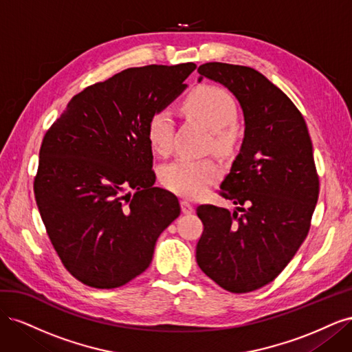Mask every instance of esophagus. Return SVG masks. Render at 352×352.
Here are the masks:
<instances>
[{"instance_id": "esophagus-1", "label": "esophagus", "mask_w": 352, "mask_h": 352, "mask_svg": "<svg viewBox=\"0 0 352 352\" xmlns=\"http://www.w3.org/2000/svg\"><path fill=\"white\" fill-rule=\"evenodd\" d=\"M180 207H182V212H184V214H190V212L194 211L192 204H190V202L186 201V199L180 201Z\"/></svg>"}]
</instances>
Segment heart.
I'll return each instance as SVG.
<instances>
[{"instance_id": "b5f03b06", "label": "heart", "mask_w": 352, "mask_h": 352, "mask_svg": "<svg viewBox=\"0 0 352 352\" xmlns=\"http://www.w3.org/2000/svg\"><path fill=\"white\" fill-rule=\"evenodd\" d=\"M184 107L210 129V142L216 151H233L239 142L241 129L236 123V102L228 91L204 85L188 95ZM146 135L157 153H168L173 135V119L168 110L160 109L153 113L148 122ZM219 175L220 164L216 160L179 157L163 167L162 179L173 192L194 198L204 192Z\"/></svg>"}]
</instances>
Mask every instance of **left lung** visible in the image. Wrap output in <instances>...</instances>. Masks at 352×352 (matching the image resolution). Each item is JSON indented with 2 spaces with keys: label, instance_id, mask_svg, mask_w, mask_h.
<instances>
[{
  "label": "left lung",
  "instance_id": "left-lung-1",
  "mask_svg": "<svg viewBox=\"0 0 352 352\" xmlns=\"http://www.w3.org/2000/svg\"><path fill=\"white\" fill-rule=\"evenodd\" d=\"M198 73L238 98L245 136L220 185L241 214L197 207L204 230L195 257L223 289L251 292L278 278L310 230L320 188L311 138L295 104L260 72L214 61Z\"/></svg>",
  "mask_w": 352,
  "mask_h": 352
}]
</instances>
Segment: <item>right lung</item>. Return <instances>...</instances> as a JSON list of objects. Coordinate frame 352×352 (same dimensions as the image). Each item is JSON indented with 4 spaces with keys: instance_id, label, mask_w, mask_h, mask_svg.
I'll return each mask as SVG.
<instances>
[{
    "instance_id": "right-lung-1",
    "label": "right lung",
    "mask_w": 352,
    "mask_h": 352,
    "mask_svg": "<svg viewBox=\"0 0 352 352\" xmlns=\"http://www.w3.org/2000/svg\"><path fill=\"white\" fill-rule=\"evenodd\" d=\"M195 69L194 63L126 69L74 95L47 131L35 199L52 247L79 282L98 289L131 282L148 269L160 233L180 214L176 195L154 186L146 127Z\"/></svg>"
}]
</instances>
